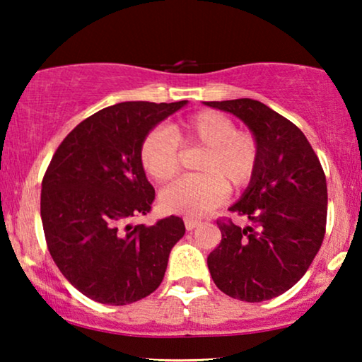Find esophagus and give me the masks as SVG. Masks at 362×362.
<instances>
[{
  "label": "esophagus",
  "instance_id": "esophagus-1",
  "mask_svg": "<svg viewBox=\"0 0 362 362\" xmlns=\"http://www.w3.org/2000/svg\"><path fill=\"white\" fill-rule=\"evenodd\" d=\"M185 226H186L187 230H192V229H194V227L199 226V221L189 219V217H186V219H185Z\"/></svg>",
  "mask_w": 362,
  "mask_h": 362
}]
</instances>
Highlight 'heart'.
Returning <instances> with one entry per match:
<instances>
[{"label":"heart","mask_w":362,"mask_h":362,"mask_svg":"<svg viewBox=\"0 0 362 362\" xmlns=\"http://www.w3.org/2000/svg\"><path fill=\"white\" fill-rule=\"evenodd\" d=\"M204 148L196 171L199 176L182 177L165 187L160 206L170 214L197 217L216 207L226 186L240 189L255 175L259 143L250 133L237 132L234 122L222 113L204 110L177 123L171 133L155 128L140 148L141 165L158 182L170 181L180 170V148Z\"/></svg>","instance_id":"1"}]
</instances>
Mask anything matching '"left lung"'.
I'll return each instance as SVG.
<instances>
[{"mask_svg":"<svg viewBox=\"0 0 362 362\" xmlns=\"http://www.w3.org/2000/svg\"><path fill=\"white\" fill-rule=\"evenodd\" d=\"M232 113L259 143V165L240 199L229 207L250 221L217 222L221 244L207 257L217 288L249 303L290 290L318 254L328 189L318 156L303 132L252 98L204 102Z\"/></svg>","mask_w":362,"mask_h":362,"instance_id":"obj_1","label":"left lung"}]
</instances>
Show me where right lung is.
<instances>
[{"label": "right lung", "instance_id": "right-lung-1", "mask_svg": "<svg viewBox=\"0 0 362 362\" xmlns=\"http://www.w3.org/2000/svg\"><path fill=\"white\" fill-rule=\"evenodd\" d=\"M186 103L107 107L78 123L54 153L41 191L47 249L62 275L93 301L118 306L153 293L185 235L176 216L153 226L130 221L150 212L155 199L141 143Z\"/></svg>", "mask_w": 362, "mask_h": 362}]
</instances>
